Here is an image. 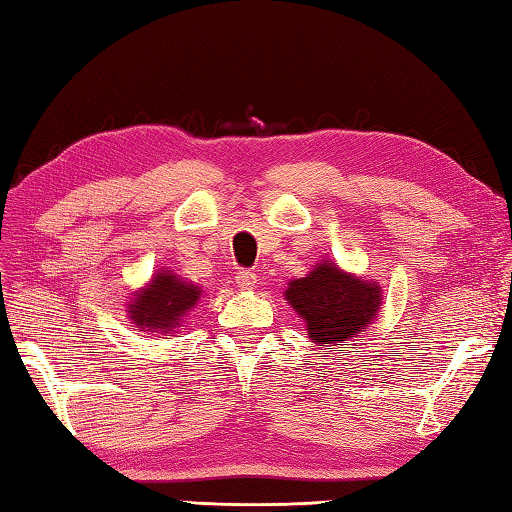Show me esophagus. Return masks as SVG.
<instances>
[{
    "label": "esophagus",
    "instance_id": "esophagus-1",
    "mask_svg": "<svg viewBox=\"0 0 512 512\" xmlns=\"http://www.w3.org/2000/svg\"><path fill=\"white\" fill-rule=\"evenodd\" d=\"M235 281H237L239 290H253L255 284H257V275L255 273H248V270H239Z\"/></svg>",
    "mask_w": 512,
    "mask_h": 512
}]
</instances>
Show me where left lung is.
<instances>
[{
    "instance_id": "left-lung-1",
    "label": "left lung",
    "mask_w": 512,
    "mask_h": 512,
    "mask_svg": "<svg viewBox=\"0 0 512 512\" xmlns=\"http://www.w3.org/2000/svg\"><path fill=\"white\" fill-rule=\"evenodd\" d=\"M286 299L306 321L310 341L334 350V345L365 332L376 319L383 290L376 281L358 279L336 264L321 262L310 275L290 281Z\"/></svg>"
}]
</instances>
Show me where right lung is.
Listing matches in <instances>:
<instances>
[{
    "label": "right lung",
    "mask_w": 512,
    "mask_h": 512,
    "mask_svg": "<svg viewBox=\"0 0 512 512\" xmlns=\"http://www.w3.org/2000/svg\"><path fill=\"white\" fill-rule=\"evenodd\" d=\"M200 295V286L189 284L169 270H160L145 288L134 292L127 312L140 332L171 334L182 323L184 314L198 303Z\"/></svg>",
    "instance_id": "1"
}]
</instances>
